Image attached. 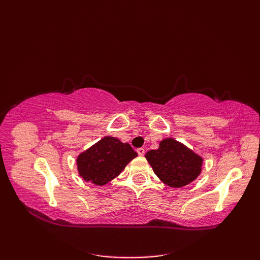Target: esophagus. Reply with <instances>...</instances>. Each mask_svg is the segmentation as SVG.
<instances>
[{"label": "esophagus", "mask_w": 260, "mask_h": 260, "mask_svg": "<svg viewBox=\"0 0 260 260\" xmlns=\"http://www.w3.org/2000/svg\"><path fill=\"white\" fill-rule=\"evenodd\" d=\"M137 154H139L140 156H143L145 154V150L143 147H140V148H137Z\"/></svg>", "instance_id": "34e87169"}]
</instances>
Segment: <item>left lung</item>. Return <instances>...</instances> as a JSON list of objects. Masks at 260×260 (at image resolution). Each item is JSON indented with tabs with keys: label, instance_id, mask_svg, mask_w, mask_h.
I'll return each instance as SVG.
<instances>
[{
	"label": "left lung",
	"instance_id": "left-lung-1",
	"mask_svg": "<svg viewBox=\"0 0 260 260\" xmlns=\"http://www.w3.org/2000/svg\"><path fill=\"white\" fill-rule=\"evenodd\" d=\"M145 157L157 178L171 187L190 184L202 171L203 158L172 137L162 140L157 150L148 151Z\"/></svg>",
	"mask_w": 260,
	"mask_h": 260
}]
</instances>
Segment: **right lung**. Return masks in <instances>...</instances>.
<instances>
[{
  "instance_id": "obj_1",
  "label": "right lung",
  "mask_w": 260,
  "mask_h": 260,
  "mask_svg": "<svg viewBox=\"0 0 260 260\" xmlns=\"http://www.w3.org/2000/svg\"><path fill=\"white\" fill-rule=\"evenodd\" d=\"M137 153L128 143L105 136L77 157L80 178L95 185H105L120 174Z\"/></svg>"
}]
</instances>
